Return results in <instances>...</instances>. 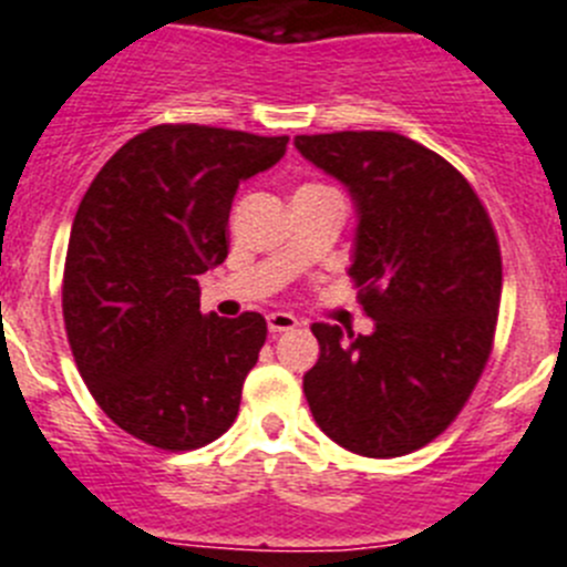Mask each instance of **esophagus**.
I'll return each instance as SVG.
<instances>
[{
  "label": "esophagus",
  "mask_w": 567,
  "mask_h": 567,
  "mask_svg": "<svg viewBox=\"0 0 567 567\" xmlns=\"http://www.w3.org/2000/svg\"><path fill=\"white\" fill-rule=\"evenodd\" d=\"M299 328V319L290 313H268V333L279 336V333H288V330Z\"/></svg>",
  "instance_id": "34e87169"
}]
</instances>
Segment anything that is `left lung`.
Segmentation results:
<instances>
[{
  "instance_id": "1",
  "label": "left lung",
  "mask_w": 567,
  "mask_h": 567,
  "mask_svg": "<svg viewBox=\"0 0 567 567\" xmlns=\"http://www.w3.org/2000/svg\"><path fill=\"white\" fill-rule=\"evenodd\" d=\"M359 212L350 277L370 336L316 321L319 361L305 398L321 432L364 457H401L435 441L486 370L503 262L466 177L398 132L296 135Z\"/></svg>"
}]
</instances>
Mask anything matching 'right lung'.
<instances>
[{
  "label": "right lung",
  "instance_id": "add662e5",
  "mask_svg": "<svg viewBox=\"0 0 567 567\" xmlns=\"http://www.w3.org/2000/svg\"><path fill=\"white\" fill-rule=\"evenodd\" d=\"M285 146V135L161 124L86 188L64 259V328L84 384L137 441L188 452L237 417L268 324L203 316L197 277L228 257L239 181L271 169Z\"/></svg>",
  "mask_w": 567,
  "mask_h": 567
}]
</instances>
